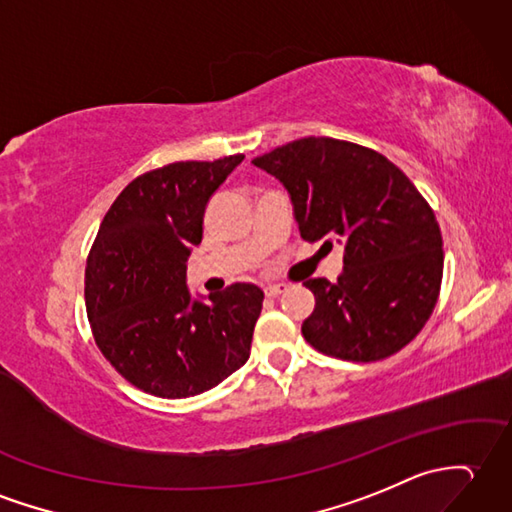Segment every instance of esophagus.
Returning a JSON list of instances; mask_svg holds the SVG:
<instances>
[{
	"label": "esophagus",
	"mask_w": 512,
	"mask_h": 512,
	"mask_svg": "<svg viewBox=\"0 0 512 512\" xmlns=\"http://www.w3.org/2000/svg\"><path fill=\"white\" fill-rule=\"evenodd\" d=\"M288 288H290L288 283H270V285H266L264 292H266V296H279L281 292H285Z\"/></svg>",
	"instance_id": "esophagus-1"
}]
</instances>
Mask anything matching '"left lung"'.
Wrapping results in <instances>:
<instances>
[{"label":"left lung","mask_w":512,"mask_h":512,"mask_svg":"<svg viewBox=\"0 0 512 512\" xmlns=\"http://www.w3.org/2000/svg\"><path fill=\"white\" fill-rule=\"evenodd\" d=\"M288 189L301 237L344 246L338 281L316 296L303 336L320 353L375 362L419 334L441 292L443 237L432 207L384 154L303 137L253 159Z\"/></svg>","instance_id":"left-lung-1"}]
</instances>
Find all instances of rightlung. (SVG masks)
Here are the masks:
<instances>
[{
  "label": "right lung",
  "mask_w": 512,
  "mask_h": 512,
  "mask_svg": "<svg viewBox=\"0 0 512 512\" xmlns=\"http://www.w3.org/2000/svg\"><path fill=\"white\" fill-rule=\"evenodd\" d=\"M244 161H178L137 176L100 224L85 270L95 344L130 384L163 399L200 395L251 355L261 292L253 283L194 299L187 259L213 192Z\"/></svg>",
  "instance_id": "obj_1"
}]
</instances>
